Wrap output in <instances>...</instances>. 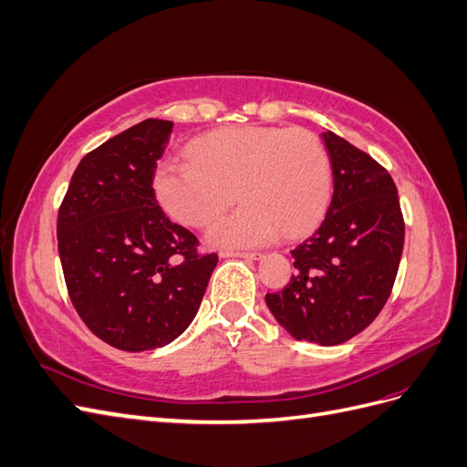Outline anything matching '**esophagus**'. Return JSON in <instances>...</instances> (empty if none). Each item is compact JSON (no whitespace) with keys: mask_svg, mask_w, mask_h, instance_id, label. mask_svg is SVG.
I'll return each mask as SVG.
<instances>
[{"mask_svg":"<svg viewBox=\"0 0 467 467\" xmlns=\"http://www.w3.org/2000/svg\"><path fill=\"white\" fill-rule=\"evenodd\" d=\"M220 257L223 259H230V257H239V259H245V261H259L263 259V253H244V251H222Z\"/></svg>","mask_w":467,"mask_h":467,"instance_id":"esophagus-1","label":"esophagus"}]
</instances>
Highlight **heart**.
<instances>
[{
  "instance_id": "obj_1",
  "label": "heart",
  "mask_w": 467,
  "mask_h": 467,
  "mask_svg": "<svg viewBox=\"0 0 467 467\" xmlns=\"http://www.w3.org/2000/svg\"><path fill=\"white\" fill-rule=\"evenodd\" d=\"M333 187L329 153L307 130L228 126L196 138L191 160H163L153 191L175 222L204 228L235 194L244 204L214 223V247H259L285 232L300 235L323 216Z\"/></svg>"
}]
</instances>
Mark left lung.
Wrapping results in <instances>:
<instances>
[{"mask_svg": "<svg viewBox=\"0 0 467 467\" xmlns=\"http://www.w3.org/2000/svg\"><path fill=\"white\" fill-rule=\"evenodd\" d=\"M333 199L317 232L292 253L290 285L265 302L298 341L341 345L376 319L398 275L405 223L389 173L341 136L321 134Z\"/></svg>", "mask_w": 467, "mask_h": 467, "instance_id": "8db88e82", "label": "left lung"}]
</instances>
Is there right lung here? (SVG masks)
Here are the masks:
<instances>
[{
	"label": "right lung",
	"instance_id": "obj_1",
	"mask_svg": "<svg viewBox=\"0 0 467 467\" xmlns=\"http://www.w3.org/2000/svg\"><path fill=\"white\" fill-rule=\"evenodd\" d=\"M173 122L148 119L79 161L58 212V253L83 323L110 347H165L199 312L218 255L155 201L153 173Z\"/></svg>",
	"mask_w": 467,
	"mask_h": 467
}]
</instances>
